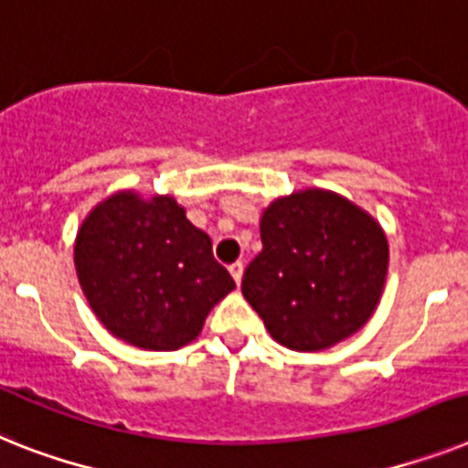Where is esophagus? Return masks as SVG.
I'll list each match as a JSON object with an SVG mask.
<instances>
[{"label": "esophagus", "instance_id": "obj_1", "mask_svg": "<svg viewBox=\"0 0 468 468\" xmlns=\"http://www.w3.org/2000/svg\"><path fill=\"white\" fill-rule=\"evenodd\" d=\"M229 272H231V277H234V282H241V277H243V262L241 261H237V262H231L229 265Z\"/></svg>", "mask_w": 468, "mask_h": 468}]
</instances>
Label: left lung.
Masks as SVG:
<instances>
[{"instance_id": "1", "label": "left lung", "mask_w": 468, "mask_h": 468, "mask_svg": "<svg viewBox=\"0 0 468 468\" xmlns=\"http://www.w3.org/2000/svg\"><path fill=\"white\" fill-rule=\"evenodd\" d=\"M241 292L280 345L320 351L364 327L388 275V239L370 215L330 191L275 200Z\"/></svg>"}]
</instances>
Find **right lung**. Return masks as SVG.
Instances as JSON below:
<instances>
[{
  "label": "right lung",
  "instance_id": "right-lung-1",
  "mask_svg": "<svg viewBox=\"0 0 468 468\" xmlns=\"http://www.w3.org/2000/svg\"><path fill=\"white\" fill-rule=\"evenodd\" d=\"M73 250L95 315L141 349L193 342L210 308L237 287L212 256L210 237L172 198L112 196L88 215Z\"/></svg>",
  "mask_w": 468,
  "mask_h": 468
}]
</instances>
